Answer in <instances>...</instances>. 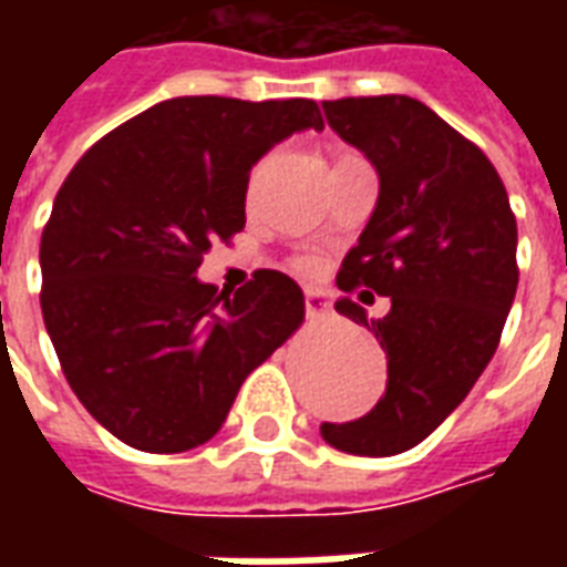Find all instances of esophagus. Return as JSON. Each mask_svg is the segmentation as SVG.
I'll return each instance as SVG.
<instances>
[{
    "mask_svg": "<svg viewBox=\"0 0 567 567\" xmlns=\"http://www.w3.org/2000/svg\"><path fill=\"white\" fill-rule=\"evenodd\" d=\"M303 307H307V316H324L328 312V297L316 291V288H307L303 291Z\"/></svg>",
    "mask_w": 567,
    "mask_h": 567,
    "instance_id": "esophagus-1",
    "label": "esophagus"
}]
</instances>
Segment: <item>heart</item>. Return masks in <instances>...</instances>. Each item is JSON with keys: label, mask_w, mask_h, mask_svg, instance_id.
<instances>
[{"label": "heart", "mask_w": 567, "mask_h": 567, "mask_svg": "<svg viewBox=\"0 0 567 567\" xmlns=\"http://www.w3.org/2000/svg\"><path fill=\"white\" fill-rule=\"evenodd\" d=\"M260 169H264V163H258V166H255V173H251V185H255V178L260 175ZM297 264H300V267H312V260L309 258H300Z\"/></svg>", "instance_id": "b5f03b06"}]
</instances>
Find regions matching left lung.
Returning a JSON list of instances; mask_svg holds the SVG:
<instances>
[{"label":"left lung","mask_w":567,"mask_h":567,"mask_svg":"<svg viewBox=\"0 0 567 567\" xmlns=\"http://www.w3.org/2000/svg\"><path fill=\"white\" fill-rule=\"evenodd\" d=\"M331 130L380 175V197L337 285L389 297L380 321L340 297L346 319L385 349L389 382L355 422H321L352 455L413 450L462 404L498 349L516 297V218L495 166L413 96L328 100Z\"/></svg>","instance_id":"obj_1"}]
</instances>
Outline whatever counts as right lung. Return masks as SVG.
<instances>
[{"label": "right lung", "instance_id": "add662e5", "mask_svg": "<svg viewBox=\"0 0 567 567\" xmlns=\"http://www.w3.org/2000/svg\"><path fill=\"white\" fill-rule=\"evenodd\" d=\"M319 103L175 96L96 142L44 224L42 316L72 392L142 452L218 434L239 385L303 321V291L258 270L236 295L199 282L246 227L251 166L321 130Z\"/></svg>", "mask_w": 567, "mask_h": 567}]
</instances>
